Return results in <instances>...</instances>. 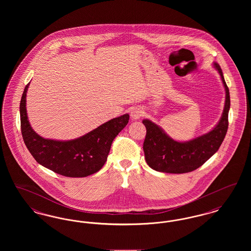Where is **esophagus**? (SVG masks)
Listing matches in <instances>:
<instances>
[{
    "mask_svg": "<svg viewBox=\"0 0 251 251\" xmlns=\"http://www.w3.org/2000/svg\"><path fill=\"white\" fill-rule=\"evenodd\" d=\"M143 115L142 109L139 107H134L131 109V117L132 120H139Z\"/></svg>",
    "mask_w": 251,
    "mask_h": 251,
    "instance_id": "esophagus-1",
    "label": "esophagus"
}]
</instances>
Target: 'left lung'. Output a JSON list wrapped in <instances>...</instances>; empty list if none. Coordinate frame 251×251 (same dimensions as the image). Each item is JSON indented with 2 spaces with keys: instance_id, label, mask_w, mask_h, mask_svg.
I'll use <instances>...</instances> for the list:
<instances>
[{
  "instance_id": "8db88e82",
  "label": "left lung",
  "mask_w": 251,
  "mask_h": 251,
  "mask_svg": "<svg viewBox=\"0 0 251 251\" xmlns=\"http://www.w3.org/2000/svg\"><path fill=\"white\" fill-rule=\"evenodd\" d=\"M226 91L225 106L221 119L213 130L189 141L179 142L168 136L165 131L151 120H143L147 129L143 150L147 164L159 172L181 174L201 167L218 151L223 142L228 126L230 107L229 91L220 66L214 62Z\"/></svg>"
}]
</instances>
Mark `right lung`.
I'll use <instances>...</instances> for the list:
<instances>
[{
  "label": "right lung",
  "instance_id": "1",
  "mask_svg": "<svg viewBox=\"0 0 251 251\" xmlns=\"http://www.w3.org/2000/svg\"><path fill=\"white\" fill-rule=\"evenodd\" d=\"M24 88L20 104L21 128L24 141L36 162L50 170L71 178H82L98 172L107 160L115 137L129 122V114L108 120L83 136L72 140L43 138L34 131L26 111Z\"/></svg>",
  "mask_w": 251,
  "mask_h": 251
}]
</instances>
